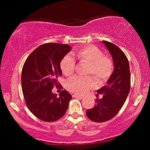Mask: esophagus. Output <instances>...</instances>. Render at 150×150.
Returning <instances> with one entry per match:
<instances>
[{"instance_id":"1","label":"esophagus","mask_w":150,"mask_h":150,"mask_svg":"<svg viewBox=\"0 0 150 150\" xmlns=\"http://www.w3.org/2000/svg\"><path fill=\"white\" fill-rule=\"evenodd\" d=\"M72 96H73L74 98H79V99H83V98H84V96H81V95H79V94H74Z\"/></svg>"}]
</instances>
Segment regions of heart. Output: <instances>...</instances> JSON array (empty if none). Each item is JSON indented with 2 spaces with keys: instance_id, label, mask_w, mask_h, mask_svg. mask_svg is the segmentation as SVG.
Instances as JSON below:
<instances>
[{
  "instance_id": "1",
  "label": "heart",
  "mask_w": 150,
  "mask_h": 150,
  "mask_svg": "<svg viewBox=\"0 0 150 150\" xmlns=\"http://www.w3.org/2000/svg\"><path fill=\"white\" fill-rule=\"evenodd\" d=\"M80 62L88 64L86 74H91L96 81L102 83L107 81L112 74L113 65L111 60L104 56L101 50L94 46H87L74 53ZM60 67L63 74L71 76L75 70V61L69 55L65 56L61 61ZM95 86L93 79L89 76H75L69 79L66 88L74 93L83 94Z\"/></svg>"
}]
</instances>
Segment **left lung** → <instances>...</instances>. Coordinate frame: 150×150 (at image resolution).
I'll return each mask as SVG.
<instances>
[{"instance_id": "1", "label": "left lung", "mask_w": 150, "mask_h": 150, "mask_svg": "<svg viewBox=\"0 0 150 150\" xmlns=\"http://www.w3.org/2000/svg\"><path fill=\"white\" fill-rule=\"evenodd\" d=\"M102 43L111 55L114 69L107 85L97 91L102 94V98H97L93 108L86 112L88 118L95 122H106L114 117L124 105L130 89V66L126 56L112 43Z\"/></svg>"}]
</instances>
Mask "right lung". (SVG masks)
<instances>
[{"label":"right lung","mask_w":150,"mask_h":150,"mask_svg":"<svg viewBox=\"0 0 150 150\" xmlns=\"http://www.w3.org/2000/svg\"><path fill=\"white\" fill-rule=\"evenodd\" d=\"M71 48L66 44H43L28 56L22 67L21 83L26 106L44 122H55L62 117L72 98L65 90L59 96L52 92L54 85L59 87L61 61Z\"/></svg>","instance_id":"obj_1"}]
</instances>
